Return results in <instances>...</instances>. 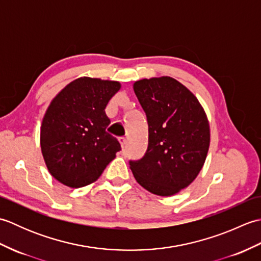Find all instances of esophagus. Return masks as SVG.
<instances>
[{
  "label": "esophagus",
  "mask_w": 261,
  "mask_h": 261,
  "mask_svg": "<svg viewBox=\"0 0 261 261\" xmlns=\"http://www.w3.org/2000/svg\"><path fill=\"white\" fill-rule=\"evenodd\" d=\"M119 142H120V145H121V148L124 149V147H125V145H126V139H125V138H124V137L120 138Z\"/></svg>",
  "instance_id": "1"
}]
</instances>
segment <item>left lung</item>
Segmentation results:
<instances>
[{
    "instance_id": "8db88e82",
    "label": "left lung",
    "mask_w": 261,
    "mask_h": 261,
    "mask_svg": "<svg viewBox=\"0 0 261 261\" xmlns=\"http://www.w3.org/2000/svg\"><path fill=\"white\" fill-rule=\"evenodd\" d=\"M146 112L149 143L145 156L130 162L136 180L152 194L171 196L191 185L210 147V123L197 97L173 77L135 82Z\"/></svg>"
}]
</instances>
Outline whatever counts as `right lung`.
I'll return each mask as SVG.
<instances>
[{"label":"right lung","instance_id":"obj_1","mask_svg":"<svg viewBox=\"0 0 261 261\" xmlns=\"http://www.w3.org/2000/svg\"><path fill=\"white\" fill-rule=\"evenodd\" d=\"M120 88L119 82L84 76L53 98L42 119L40 147L55 179L71 188L87 186L115 158L121 146L107 132L105 108Z\"/></svg>","mask_w":261,"mask_h":261}]
</instances>
